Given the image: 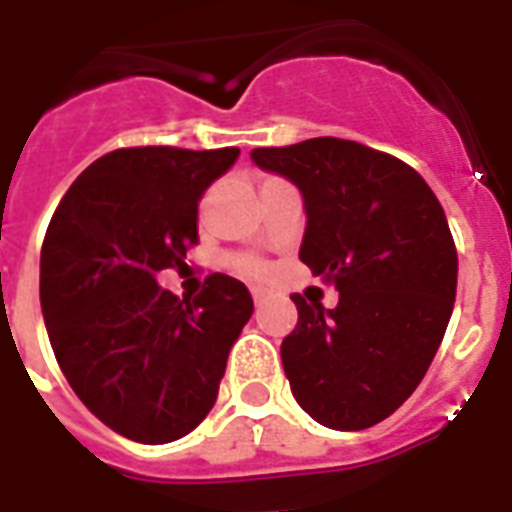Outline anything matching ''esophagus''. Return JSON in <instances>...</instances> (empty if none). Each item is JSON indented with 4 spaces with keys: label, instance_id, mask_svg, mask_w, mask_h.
<instances>
[{
    "label": "esophagus",
    "instance_id": "34e87169",
    "mask_svg": "<svg viewBox=\"0 0 512 512\" xmlns=\"http://www.w3.org/2000/svg\"><path fill=\"white\" fill-rule=\"evenodd\" d=\"M271 296V290L266 288H252V299H255V304H263V301Z\"/></svg>",
    "mask_w": 512,
    "mask_h": 512
}]
</instances>
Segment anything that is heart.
<instances>
[{
  "mask_svg": "<svg viewBox=\"0 0 512 512\" xmlns=\"http://www.w3.org/2000/svg\"><path fill=\"white\" fill-rule=\"evenodd\" d=\"M230 266L233 271H238L241 277H249V279H257V277H266V263L260 260V257H252V255H238L230 260Z\"/></svg>",
  "mask_w": 512,
  "mask_h": 512,
  "instance_id": "heart-1",
  "label": "heart"
}]
</instances>
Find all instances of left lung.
I'll return each mask as SVG.
<instances>
[{
    "label": "left lung",
    "mask_w": 512,
    "mask_h": 512,
    "mask_svg": "<svg viewBox=\"0 0 512 512\" xmlns=\"http://www.w3.org/2000/svg\"><path fill=\"white\" fill-rule=\"evenodd\" d=\"M252 161L301 191V263L340 290L334 310L290 296L293 397L326 428H373L417 389L450 323L458 252L444 208L417 169L351 139L257 147Z\"/></svg>",
    "instance_id": "left-lung-1"
}]
</instances>
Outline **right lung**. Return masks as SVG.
I'll use <instances>...</instances> for the list:
<instances>
[{"mask_svg": "<svg viewBox=\"0 0 512 512\" xmlns=\"http://www.w3.org/2000/svg\"><path fill=\"white\" fill-rule=\"evenodd\" d=\"M238 147H120L73 180L40 249V307L60 370L104 425L167 444L208 417L252 318L244 282L211 274L194 299L156 282L200 241L197 205Z\"/></svg>", "mask_w": 512, "mask_h": 512, "instance_id": "add662e5", "label": "right lung"}]
</instances>
